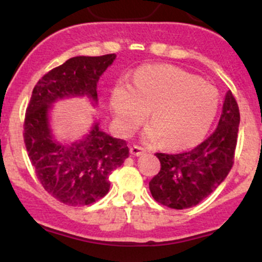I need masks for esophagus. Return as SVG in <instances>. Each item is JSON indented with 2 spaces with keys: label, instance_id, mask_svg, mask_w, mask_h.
I'll return each mask as SVG.
<instances>
[{
  "label": "esophagus",
  "instance_id": "1",
  "mask_svg": "<svg viewBox=\"0 0 262 262\" xmlns=\"http://www.w3.org/2000/svg\"><path fill=\"white\" fill-rule=\"evenodd\" d=\"M144 152H145V149L140 148V146L134 145V146H132V148H130V154H132V155L140 156V155H143Z\"/></svg>",
  "mask_w": 262,
  "mask_h": 262
}]
</instances>
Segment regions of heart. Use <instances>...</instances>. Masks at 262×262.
Masks as SVG:
<instances>
[{"label":"heart","mask_w":262,"mask_h":262,"mask_svg":"<svg viewBox=\"0 0 262 262\" xmlns=\"http://www.w3.org/2000/svg\"><path fill=\"white\" fill-rule=\"evenodd\" d=\"M111 107L122 133L130 134L150 111L152 123L143 139L165 140L169 148L185 149L203 139L218 111L217 90L208 82L170 65L143 66L133 77V87H114Z\"/></svg>","instance_id":"obj_1"}]
</instances>
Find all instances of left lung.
<instances>
[{"instance_id":"1","label":"left lung","mask_w":262,"mask_h":262,"mask_svg":"<svg viewBox=\"0 0 262 262\" xmlns=\"http://www.w3.org/2000/svg\"><path fill=\"white\" fill-rule=\"evenodd\" d=\"M240 113L230 91L225 93L217 129L194 149L156 156L161 162L149 182L156 202L173 209L196 206L224 181L234 162Z\"/></svg>"}]
</instances>
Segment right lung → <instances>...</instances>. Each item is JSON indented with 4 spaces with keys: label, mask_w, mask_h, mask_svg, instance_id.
<instances>
[{
    "label": "right lung",
    "mask_w": 262,
    "mask_h": 262,
    "mask_svg": "<svg viewBox=\"0 0 262 262\" xmlns=\"http://www.w3.org/2000/svg\"><path fill=\"white\" fill-rule=\"evenodd\" d=\"M116 54L75 56L45 74L32 92L25 119L29 160L45 191L69 206H87L108 193V177L129 156L125 140L111 137L93 122L79 140L62 143L54 137L50 112L66 98L86 97L98 104L97 83Z\"/></svg>",
    "instance_id": "1"
}]
</instances>
